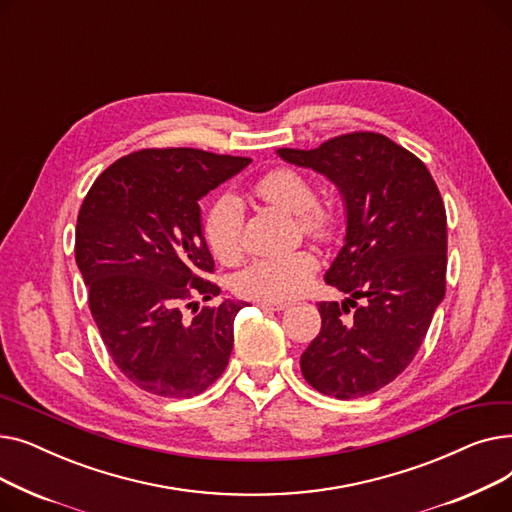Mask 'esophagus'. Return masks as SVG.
<instances>
[{"mask_svg":"<svg viewBox=\"0 0 512 512\" xmlns=\"http://www.w3.org/2000/svg\"><path fill=\"white\" fill-rule=\"evenodd\" d=\"M259 307L265 309V311H282V309L288 307V303H267V301H261Z\"/></svg>","mask_w":512,"mask_h":512,"instance_id":"1","label":"esophagus"}]
</instances>
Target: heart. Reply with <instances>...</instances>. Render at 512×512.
I'll list each match as a JSON object with an SVG mask.
<instances>
[{"mask_svg": "<svg viewBox=\"0 0 512 512\" xmlns=\"http://www.w3.org/2000/svg\"><path fill=\"white\" fill-rule=\"evenodd\" d=\"M253 195L263 203L297 215L301 230L315 240H330L338 228L334 209L317 203L315 182L299 168L278 166L265 172ZM203 236L213 257L224 265H236L245 255V222L234 199L211 205L203 224ZM317 272V257L303 249L286 255L255 259L236 278L238 294L253 301L286 303L309 288Z\"/></svg>", "mask_w": 512, "mask_h": 512, "instance_id": "obj_1", "label": "heart"}]
</instances>
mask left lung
Masks as SVG:
<instances>
[{
    "mask_svg": "<svg viewBox=\"0 0 512 512\" xmlns=\"http://www.w3.org/2000/svg\"><path fill=\"white\" fill-rule=\"evenodd\" d=\"M278 153L328 176L346 203V242L326 282L348 299L317 305L321 330L301 355V371L317 392L340 400L378 392L409 367L444 299L442 195L423 161L380 132Z\"/></svg>",
    "mask_w": 512,
    "mask_h": 512,
    "instance_id": "left-lung-1",
    "label": "left lung"
}]
</instances>
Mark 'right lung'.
Masks as SVG:
<instances>
[{"mask_svg":"<svg viewBox=\"0 0 512 512\" xmlns=\"http://www.w3.org/2000/svg\"><path fill=\"white\" fill-rule=\"evenodd\" d=\"M249 164L191 147L141 149L105 168L80 205L74 255L91 315L116 367L149 394L191 398L228 365L247 303H195L220 294L205 278L213 257L199 201Z\"/></svg>","mask_w":512,"mask_h":512,"instance_id":"right-lung-1","label":"right lung"}]
</instances>
